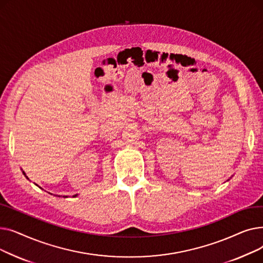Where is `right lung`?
Wrapping results in <instances>:
<instances>
[{
  "mask_svg": "<svg viewBox=\"0 0 263 263\" xmlns=\"http://www.w3.org/2000/svg\"><path fill=\"white\" fill-rule=\"evenodd\" d=\"M76 196H77V195H74V196H73V197H76Z\"/></svg>",
  "mask_w": 263,
  "mask_h": 263,
  "instance_id": "1",
  "label": "right lung"
}]
</instances>
